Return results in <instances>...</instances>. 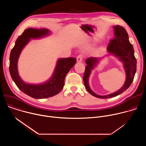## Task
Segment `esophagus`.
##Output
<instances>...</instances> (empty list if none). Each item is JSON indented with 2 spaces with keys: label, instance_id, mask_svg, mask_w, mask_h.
<instances>
[{
  "label": "esophagus",
  "instance_id": "obj_1",
  "mask_svg": "<svg viewBox=\"0 0 146 146\" xmlns=\"http://www.w3.org/2000/svg\"><path fill=\"white\" fill-rule=\"evenodd\" d=\"M83 59V56L81 54H80L78 55L77 56V61L78 62H81Z\"/></svg>",
  "mask_w": 146,
  "mask_h": 146
}]
</instances>
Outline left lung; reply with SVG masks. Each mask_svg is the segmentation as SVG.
<instances>
[{"instance_id": "8db88e82", "label": "left lung", "mask_w": 146, "mask_h": 146, "mask_svg": "<svg viewBox=\"0 0 146 146\" xmlns=\"http://www.w3.org/2000/svg\"><path fill=\"white\" fill-rule=\"evenodd\" d=\"M114 37L110 41L108 47V51L117 57L123 64L125 70L126 80L123 86L117 92L108 95H99L94 92L90 88L88 84V80L91 70L98 64L99 58L90 57L86 59V70L83 80L84 86L88 92L92 95L102 99L115 97L125 91H126L131 85L136 72L137 61L134 55V50L132 44L129 42L127 32L122 27L117 25L113 27Z\"/></svg>"}]
</instances>
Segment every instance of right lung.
<instances>
[{
  "mask_svg": "<svg viewBox=\"0 0 146 146\" xmlns=\"http://www.w3.org/2000/svg\"><path fill=\"white\" fill-rule=\"evenodd\" d=\"M50 33V31L45 28L25 29L16 40L10 55L9 70L13 80L21 91L35 99L50 98L59 93L64 88L66 75L76 62V59L72 57L59 59L52 77L43 84H31L22 80L18 74L17 62L23 49L31 38H39Z\"/></svg>",
  "mask_w": 146,
  "mask_h": 146,
  "instance_id": "add662e5",
  "label": "right lung"
}]
</instances>
